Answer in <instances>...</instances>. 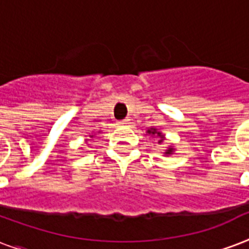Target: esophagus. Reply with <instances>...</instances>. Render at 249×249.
<instances>
[{
    "label": "esophagus",
    "instance_id": "1",
    "mask_svg": "<svg viewBox=\"0 0 249 249\" xmlns=\"http://www.w3.org/2000/svg\"><path fill=\"white\" fill-rule=\"evenodd\" d=\"M128 124H130V120H129V119H125V120L119 121V125H120V126H126Z\"/></svg>",
    "mask_w": 249,
    "mask_h": 249
}]
</instances>
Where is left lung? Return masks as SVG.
Instances as JSON below:
<instances>
[{
	"instance_id": "8db88e82",
	"label": "left lung",
	"mask_w": 249,
	"mask_h": 249,
	"mask_svg": "<svg viewBox=\"0 0 249 249\" xmlns=\"http://www.w3.org/2000/svg\"><path fill=\"white\" fill-rule=\"evenodd\" d=\"M146 133H147L148 136L155 137L156 141H158V144H161L164 142V141H165V136H164L163 133L160 132V130H158V129H156V128H150ZM174 151H176V148H174L173 146L170 144V146H168V147L165 148V151H164L163 154L165 156H169V155H173Z\"/></svg>"
}]
</instances>
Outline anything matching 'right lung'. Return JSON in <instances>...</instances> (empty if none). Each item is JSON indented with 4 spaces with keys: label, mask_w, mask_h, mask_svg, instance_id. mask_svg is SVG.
Segmentation results:
<instances>
[{
    "label": "right lung",
    "mask_w": 249,
    "mask_h": 249,
    "mask_svg": "<svg viewBox=\"0 0 249 249\" xmlns=\"http://www.w3.org/2000/svg\"><path fill=\"white\" fill-rule=\"evenodd\" d=\"M94 137H95V134H94V133H91V134H90V136H89V138H94ZM88 142H89V140L86 138V140H85V143L88 144V146H89V143H88Z\"/></svg>",
    "instance_id": "1"
}]
</instances>
